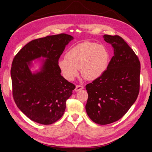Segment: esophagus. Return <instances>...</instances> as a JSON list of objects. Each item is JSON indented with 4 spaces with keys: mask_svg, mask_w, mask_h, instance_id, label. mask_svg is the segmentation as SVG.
Wrapping results in <instances>:
<instances>
[{
    "mask_svg": "<svg viewBox=\"0 0 152 152\" xmlns=\"http://www.w3.org/2000/svg\"><path fill=\"white\" fill-rule=\"evenodd\" d=\"M83 89H84V86H83L81 85H77L76 87H75V92H79V91Z\"/></svg>",
    "mask_w": 152,
    "mask_h": 152,
    "instance_id": "esophagus-1",
    "label": "esophagus"
}]
</instances>
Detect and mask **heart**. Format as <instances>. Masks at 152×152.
I'll return each mask as SVG.
<instances>
[{"mask_svg":"<svg viewBox=\"0 0 152 152\" xmlns=\"http://www.w3.org/2000/svg\"><path fill=\"white\" fill-rule=\"evenodd\" d=\"M109 62L110 53L105 46L86 41L67 50L65 58L58 61V67L67 80L75 79L80 69L84 78L94 80L106 72Z\"/></svg>","mask_w":152,"mask_h":152,"instance_id":"heart-1","label":"heart"}]
</instances>
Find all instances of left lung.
Masks as SVG:
<instances>
[{
  "instance_id": "left-lung-1",
  "label": "left lung",
  "mask_w": 152,
  "mask_h": 152,
  "mask_svg": "<svg viewBox=\"0 0 152 152\" xmlns=\"http://www.w3.org/2000/svg\"><path fill=\"white\" fill-rule=\"evenodd\" d=\"M114 56L103 75L86 86V113L94 122L113 123L122 118L139 92L140 64L135 53L119 36L104 35Z\"/></svg>"
}]
</instances>
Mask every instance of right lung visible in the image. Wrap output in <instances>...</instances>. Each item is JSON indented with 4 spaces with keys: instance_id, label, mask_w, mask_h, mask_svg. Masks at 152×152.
<instances>
[{
    "instance_id": "right-lung-1",
    "label": "right lung",
    "mask_w": 152,
    "mask_h": 152,
    "mask_svg": "<svg viewBox=\"0 0 152 152\" xmlns=\"http://www.w3.org/2000/svg\"><path fill=\"white\" fill-rule=\"evenodd\" d=\"M73 37L60 34L30 42L13 58L11 68L13 96L17 106L29 119L49 125L64 113L66 102L75 85L61 75L58 59ZM39 68L31 70L33 61Z\"/></svg>"
}]
</instances>
